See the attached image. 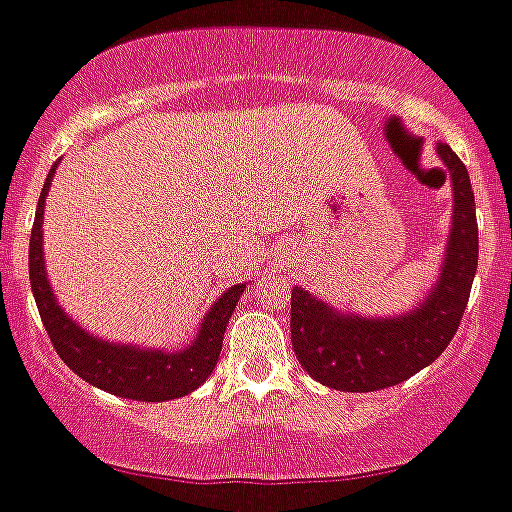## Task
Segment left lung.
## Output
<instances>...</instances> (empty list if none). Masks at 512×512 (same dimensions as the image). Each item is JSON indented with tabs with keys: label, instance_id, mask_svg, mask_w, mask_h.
I'll return each instance as SVG.
<instances>
[{
	"label": "left lung",
	"instance_id": "obj_1",
	"mask_svg": "<svg viewBox=\"0 0 512 512\" xmlns=\"http://www.w3.org/2000/svg\"><path fill=\"white\" fill-rule=\"evenodd\" d=\"M453 185V221L443 268L428 299L399 317H361L332 309L304 288L291 291V342L319 384L340 391H379L402 384L448 348L477 275L479 231L464 162L438 144Z\"/></svg>",
	"mask_w": 512,
	"mask_h": 512
}]
</instances>
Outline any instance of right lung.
Instances as JSON below:
<instances>
[{
  "instance_id": "obj_1",
  "label": "right lung",
  "mask_w": 512,
  "mask_h": 512,
  "mask_svg": "<svg viewBox=\"0 0 512 512\" xmlns=\"http://www.w3.org/2000/svg\"><path fill=\"white\" fill-rule=\"evenodd\" d=\"M53 172H56V167H51V172H48L46 182H43V193L38 198L28 262L35 304H38L43 327H46L59 358L77 373L79 379L97 386V389H105L115 397L136 399V402H167V399L185 397V394L195 391L219 363L226 324H229L239 296L244 293V283L231 286L229 291L221 293L219 301H213L201 327H198V335L185 350L164 353V350L136 348V345H121V342L115 345V342L92 337L90 332H84L77 322L66 317V311L53 296L46 275L43 206H46V193L51 188Z\"/></svg>"
}]
</instances>
